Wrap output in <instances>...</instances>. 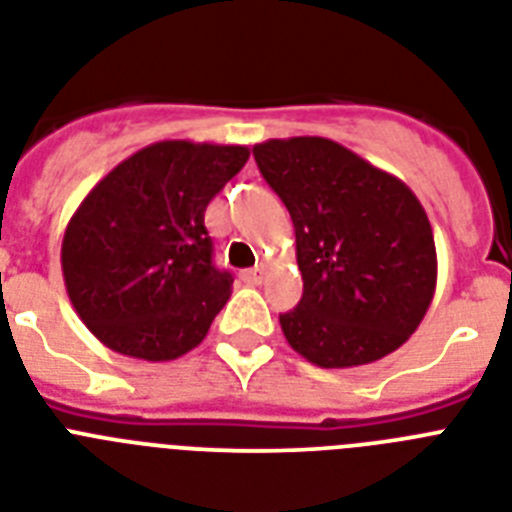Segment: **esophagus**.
Segmentation results:
<instances>
[{"mask_svg":"<svg viewBox=\"0 0 512 512\" xmlns=\"http://www.w3.org/2000/svg\"><path fill=\"white\" fill-rule=\"evenodd\" d=\"M240 280L248 282V285H261V280H264V269H243V272H240Z\"/></svg>","mask_w":512,"mask_h":512,"instance_id":"obj_1","label":"esophagus"}]
</instances>
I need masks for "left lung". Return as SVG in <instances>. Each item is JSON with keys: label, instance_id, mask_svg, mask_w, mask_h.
Here are the masks:
<instances>
[{"label": "left lung", "instance_id": "8db88e82", "mask_svg": "<svg viewBox=\"0 0 512 512\" xmlns=\"http://www.w3.org/2000/svg\"><path fill=\"white\" fill-rule=\"evenodd\" d=\"M253 156L295 227L303 298L280 314L290 348L322 369L390 356L416 332L437 287L421 201L329 138H272Z\"/></svg>", "mask_w": 512, "mask_h": 512}]
</instances>
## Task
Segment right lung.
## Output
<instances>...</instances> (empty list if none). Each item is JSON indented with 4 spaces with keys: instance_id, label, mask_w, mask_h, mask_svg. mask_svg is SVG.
Returning <instances> with one entry per match:
<instances>
[{
    "instance_id": "1",
    "label": "right lung",
    "mask_w": 512,
    "mask_h": 512,
    "mask_svg": "<svg viewBox=\"0 0 512 512\" xmlns=\"http://www.w3.org/2000/svg\"><path fill=\"white\" fill-rule=\"evenodd\" d=\"M248 156V146L151 143L80 201L62 274L80 322L109 350L156 363L204 340L232 293L204 214Z\"/></svg>"
}]
</instances>
